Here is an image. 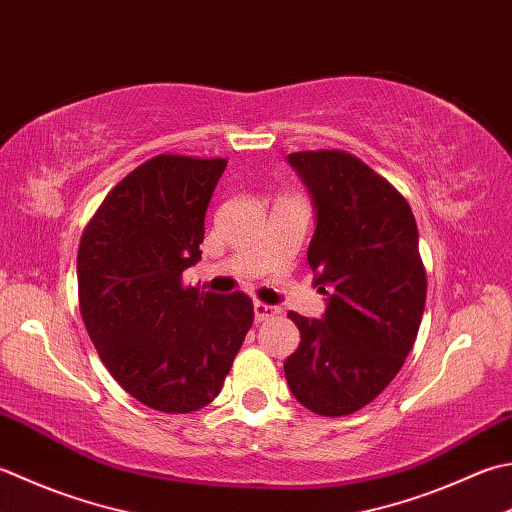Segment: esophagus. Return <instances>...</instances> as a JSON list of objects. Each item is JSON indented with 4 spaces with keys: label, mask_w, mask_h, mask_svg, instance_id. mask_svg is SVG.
<instances>
[{
    "label": "esophagus",
    "mask_w": 512,
    "mask_h": 512,
    "mask_svg": "<svg viewBox=\"0 0 512 512\" xmlns=\"http://www.w3.org/2000/svg\"><path fill=\"white\" fill-rule=\"evenodd\" d=\"M253 310H255V319H257V322H266V319L279 315V308L270 306V304H264V302H255V304H253Z\"/></svg>",
    "instance_id": "esophagus-1"
}]
</instances>
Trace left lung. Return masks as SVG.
Listing matches in <instances>:
<instances>
[{
	"mask_svg": "<svg viewBox=\"0 0 512 512\" xmlns=\"http://www.w3.org/2000/svg\"><path fill=\"white\" fill-rule=\"evenodd\" d=\"M288 164L315 206L308 264L326 310H290L302 342L284 373L299 404L342 417L373 402L415 344L426 304L419 233L404 195L346 150H302Z\"/></svg>",
	"mask_w": 512,
	"mask_h": 512,
	"instance_id": "left-lung-1",
	"label": "left lung"
}]
</instances>
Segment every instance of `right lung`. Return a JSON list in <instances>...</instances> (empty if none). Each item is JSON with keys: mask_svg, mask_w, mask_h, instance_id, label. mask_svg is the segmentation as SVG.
<instances>
[{"mask_svg": "<svg viewBox=\"0 0 512 512\" xmlns=\"http://www.w3.org/2000/svg\"><path fill=\"white\" fill-rule=\"evenodd\" d=\"M226 159L157 155L119 182L77 253L88 337L128 395L162 413L213 402L253 326L244 293L184 286L202 259L204 217Z\"/></svg>", "mask_w": 512, "mask_h": 512, "instance_id": "add662e5", "label": "right lung"}]
</instances>
